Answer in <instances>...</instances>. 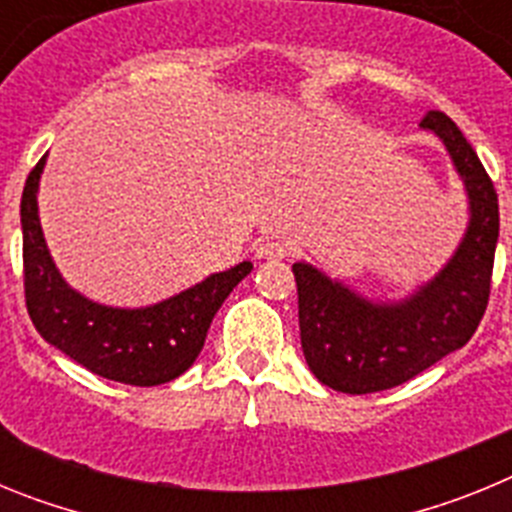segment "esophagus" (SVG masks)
Wrapping results in <instances>:
<instances>
[{
    "instance_id": "1",
    "label": "esophagus",
    "mask_w": 512,
    "mask_h": 512,
    "mask_svg": "<svg viewBox=\"0 0 512 512\" xmlns=\"http://www.w3.org/2000/svg\"><path fill=\"white\" fill-rule=\"evenodd\" d=\"M287 256V246L282 241H264L256 246V259L264 261H277Z\"/></svg>"
}]
</instances>
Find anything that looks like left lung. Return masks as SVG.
Instances as JSON below:
<instances>
[{
  "mask_svg": "<svg viewBox=\"0 0 512 512\" xmlns=\"http://www.w3.org/2000/svg\"><path fill=\"white\" fill-rule=\"evenodd\" d=\"M420 128L441 140L467 194V228L449 261L402 297H366L307 261L292 264L302 354L320 382L346 395L390 390L464 346L490 297L500 235L495 187L451 117L428 112Z\"/></svg>",
  "mask_w": 512,
  "mask_h": 512,
  "instance_id": "obj_1",
  "label": "left lung"
}]
</instances>
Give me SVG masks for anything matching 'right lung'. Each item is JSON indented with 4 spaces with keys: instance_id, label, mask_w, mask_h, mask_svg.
I'll use <instances>...</instances> for the list:
<instances>
[{
    "instance_id": "1",
    "label": "right lung",
    "mask_w": 512,
    "mask_h": 512,
    "mask_svg": "<svg viewBox=\"0 0 512 512\" xmlns=\"http://www.w3.org/2000/svg\"><path fill=\"white\" fill-rule=\"evenodd\" d=\"M45 158L48 153L27 176L20 202L25 300L35 330L61 354L104 379L133 387L171 382L197 361L215 312L251 274L253 264L241 261L146 307L89 300L63 279L45 243L38 212Z\"/></svg>"
}]
</instances>
